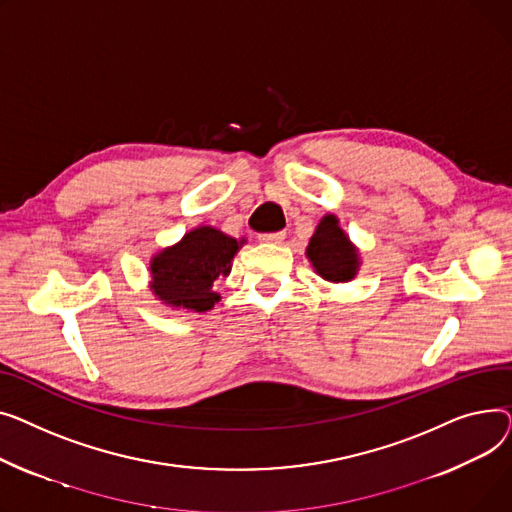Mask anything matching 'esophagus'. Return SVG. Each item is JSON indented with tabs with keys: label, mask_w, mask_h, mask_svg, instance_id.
<instances>
[{
	"label": "esophagus",
	"mask_w": 512,
	"mask_h": 512,
	"mask_svg": "<svg viewBox=\"0 0 512 512\" xmlns=\"http://www.w3.org/2000/svg\"><path fill=\"white\" fill-rule=\"evenodd\" d=\"M285 239V231H275V233H260V242L266 244H281Z\"/></svg>",
	"instance_id": "1"
}]
</instances>
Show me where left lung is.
<instances>
[{
    "label": "left lung",
    "instance_id": "left-lung-1",
    "mask_svg": "<svg viewBox=\"0 0 512 512\" xmlns=\"http://www.w3.org/2000/svg\"><path fill=\"white\" fill-rule=\"evenodd\" d=\"M306 256L316 273L330 283H347L355 279L359 270V254L335 215L322 217L310 237Z\"/></svg>",
    "mask_w": 512,
    "mask_h": 512
}]
</instances>
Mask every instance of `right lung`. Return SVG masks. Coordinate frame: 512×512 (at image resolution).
<instances>
[{"label": "right lung", "instance_id": "1", "mask_svg": "<svg viewBox=\"0 0 512 512\" xmlns=\"http://www.w3.org/2000/svg\"><path fill=\"white\" fill-rule=\"evenodd\" d=\"M244 242L215 227H196L150 260V289L171 308L206 312L221 299L213 283L229 275L231 260Z\"/></svg>", "mask_w": 512, "mask_h": 512}]
</instances>
